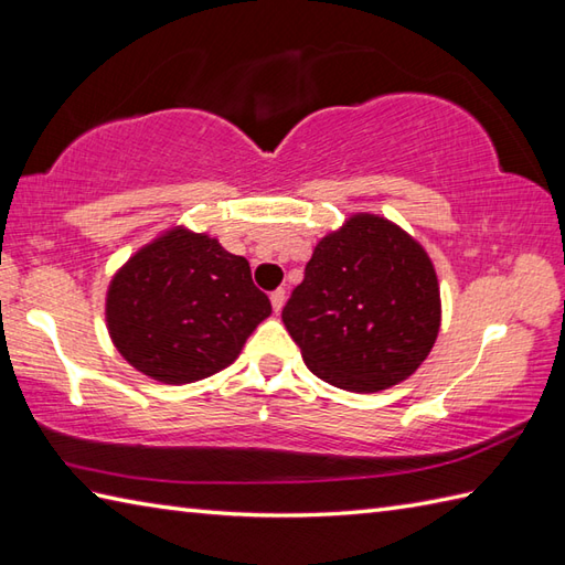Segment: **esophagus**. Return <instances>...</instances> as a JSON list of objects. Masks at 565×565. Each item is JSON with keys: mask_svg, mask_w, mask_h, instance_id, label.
Masks as SVG:
<instances>
[{"mask_svg": "<svg viewBox=\"0 0 565 565\" xmlns=\"http://www.w3.org/2000/svg\"><path fill=\"white\" fill-rule=\"evenodd\" d=\"M271 308H274V313H281V308H284V301H286V291L284 289H276V291H271Z\"/></svg>", "mask_w": 565, "mask_h": 565, "instance_id": "esophagus-1", "label": "esophagus"}]
</instances>
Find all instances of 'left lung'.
Listing matches in <instances>:
<instances>
[{
	"mask_svg": "<svg viewBox=\"0 0 565 565\" xmlns=\"http://www.w3.org/2000/svg\"><path fill=\"white\" fill-rule=\"evenodd\" d=\"M281 320L318 379L376 393L413 376L435 347L437 274L403 227L356 213L316 245Z\"/></svg>",
	"mask_w": 565,
	"mask_h": 565,
	"instance_id": "obj_1",
	"label": "left lung"
}]
</instances>
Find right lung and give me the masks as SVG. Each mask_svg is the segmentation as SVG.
Segmentation results:
<instances>
[{
  "mask_svg": "<svg viewBox=\"0 0 565 565\" xmlns=\"http://www.w3.org/2000/svg\"><path fill=\"white\" fill-rule=\"evenodd\" d=\"M269 313L249 262L186 227H172L138 249L106 294L116 350L140 374L174 386L233 364Z\"/></svg>",
  "mask_w": 565,
  "mask_h": 565,
  "instance_id": "1",
  "label": "right lung"
}]
</instances>
